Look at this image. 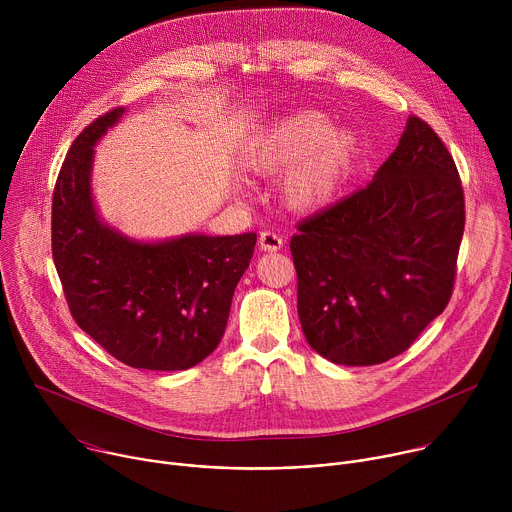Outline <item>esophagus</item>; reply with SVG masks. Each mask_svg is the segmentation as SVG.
<instances>
[{
    "label": "esophagus",
    "mask_w": 512,
    "mask_h": 512,
    "mask_svg": "<svg viewBox=\"0 0 512 512\" xmlns=\"http://www.w3.org/2000/svg\"><path fill=\"white\" fill-rule=\"evenodd\" d=\"M259 247L261 251H279L283 247V239L273 231H263L259 235Z\"/></svg>",
    "instance_id": "obj_1"
}]
</instances>
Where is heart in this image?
<instances>
[{"label":"heart","instance_id":"b5f03b06","mask_svg":"<svg viewBox=\"0 0 512 512\" xmlns=\"http://www.w3.org/2000/svg\"><path fill=\"white\" fill-rule=\"evenodd\" d=\"M360 141L322 111H300L275 123L255 145L247 166L261 176L287 172L283 194L291 208L314 210L336 198L348 180Z\"/></svg>","mask_w":512,"mask_h":512}]
</instances>
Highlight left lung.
<instances>
[{
    "mask_svg": "<svg viewBox=\"0 0 512 512\" xmlns=\"http://www.w3.org/2000/svg\"><path fill=\"white\" fill-rule=\"evenodd\" d=\"M464 223L454 158L411 115L373 182L308 216L289 241L308 344L346 367L405 352L452 298Z\"/></svg>",
    "mask_w": 512,
    "mask_h": 512,
    "instance_id": "1",
    "label": "left lung"
}]
</instances>
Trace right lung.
<instances>
[{
  "instance_id": "1",
  "label": "right lung",
  "mask_w": 512,
  "mask_h": 512,
  "mask_svg": "<svg viewBox=\"0 0 512 512\" xmlns=\"http://www.w3.org/2000/svg\"><path fill=\"white\" fill-rule=\"evenodd\" d=\"M125 113L72 141L52 194V257L75 322L133 369L186 371L221 342L255 233L141 243L105 225L91 194L93 145Z\"/></svg>"
}]
</instances>
